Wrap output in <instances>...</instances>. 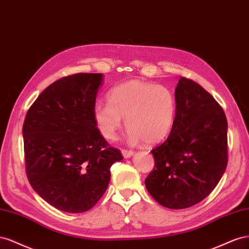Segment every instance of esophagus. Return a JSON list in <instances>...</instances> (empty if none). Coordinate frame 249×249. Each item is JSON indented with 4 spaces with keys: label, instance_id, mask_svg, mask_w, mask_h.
<instances>
[{
    "label": "esophagus",
    "instance_id": "34e87169",
    "mask_svg": "<svg viewBox=\"0 0 249 249\" xmlns=\"http://www.w3.org/2000/svg\"><path fill=\"white\" fill-rule=\"evenodd\" d=\"M122 154L124 156V159H129V158H131V156H132L133 151L126 150V149H122Z\"/></svg>",
    "mask_w": 249,
    "mask_h": 249
}]
</instances>
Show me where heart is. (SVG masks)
Listing matches in <instances>:
<instances>
[{
  "instance_id": "heart-1",
  "label": "heart",
  "mask_w": 249,
  "mask_h": 249,
  "mask_svg": "<svg viewBox=\"0 0 249 249\" xmlns=\"http://www.w3.org/2000/svg\"><path fill=\"white\" fill-rule=\"evenodd\" d=\"M107 102L94 107L95 123L106 140L116 139L122 118H125L127 139L131 144L142 140L148 145L158 144L174 126L176 99L166 87L140 80L127 81L110 89Z\"/></svg>"
}]
</instances>
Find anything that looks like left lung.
Segmentation results:
<instances>
[{
	"label": "left lung",
	"instance_id": "1",
	"mask_svg": "<svg viewBox=\"0 0 249 249\" xmlns=\"http://www.w3.org/2000/svg\"><path fill=\"white\" fill-rule=\"evenodd\" d=\"M176 115L168 139L151 150L153 171L145 186L168 209L203 200L227 166V121L221 106L199 84L180 77L175 89Z\"/></svg>",
	"mask_w": 249,
	"mask_h": 249
}]
</instances>
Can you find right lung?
Returning a JSON list of instances; mask_svg holds the SVG:
<instances>
[{"instance_id":"obj_1","label":"right lung","mask_w":249,"mask_h":249,"mask_svg":"<svg viewBox=\"0 0 249 249\" xmlns=\"http://www.w3.org/2000/svg\"><path fill=\"white\" fill-rule=\"evenodd\" d=\"M102 77L60 78L41 91L24 121L28 179L42 199L67 213L93 208L108 187L111 165L123 160L94 120Z\"/></svg>"}]
</instances>
